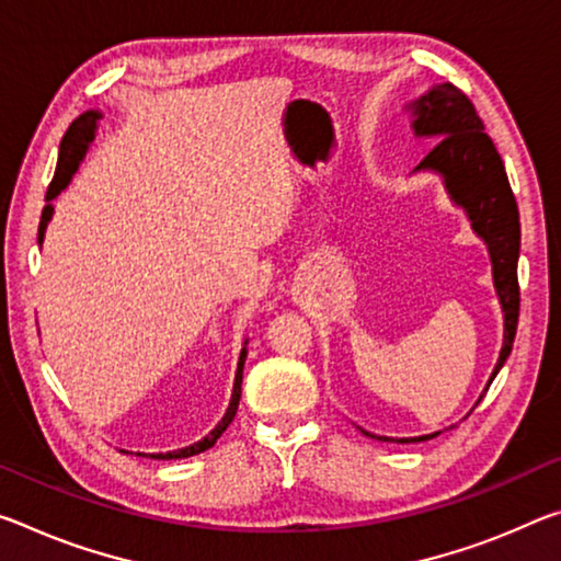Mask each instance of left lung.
<instances>
[{
  "label": "left lung",
  "mask_w": 561,
  "mask_h": 561,
  "mask_svg": "<svg viewBox=\"0 0 561 561\" xmlns=\"http://www.w3.org/2000/svg\"><path fill=\"white\" fill-rule=\"evenodd\" d=\"M407 110L412 114L414 137L434 141V147L416 164L414 172H432L442 176L449 199L467 211L474 234L486 244L489 260H492L494 289L504 312V340L500 359H496L492 377L484 387L486 392L504 367L506 357H510L519 322L517 262L522 232L517 199H514L510 180H506L502 157L496 152L494 141L489 139L484 122L479 119L474 104L469 102L465 92H459L449 82L434 84L420 100L409 102ZM482 397L477 399V404L482 402ZM362 434L379 442L409 444L434 439L442 432L404 439L379 437V434H371L367 430H362Z\"/></svg>",
  "instance_id": "left-lung-1"
}]
</instances>
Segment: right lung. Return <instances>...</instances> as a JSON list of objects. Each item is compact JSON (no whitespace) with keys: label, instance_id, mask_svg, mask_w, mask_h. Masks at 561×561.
<instances>
[{"label":"right lung","instance_id":"1","mask_svg":"<svg viewBox=\"0 0 561 561\" xmlns=\"http://www.w3.org/2000/svg\"><path fill=\"white\" fill-rule=\"evenodd\" d=\"M102 114L96 110H89L84 114H79V117L72 122V127L67 129L65 139H61L59 145V162H57V172H55V180H51L49 190H47V204H44L42 209V219H39V234H37V242H44V232H47V225L51 215H55V207H51V199L59 197V192H65L69 182H72L75 172L82 164V159L87 154L89 145H92L94 139V131H96V122H100ZM244 359H247V342L242 346V352H239V362H237V375H234V387H232V399H229V407L221 420L217 422L215 430H211L207 437L190 444V447L184 449H174V451H167V455H149L152 459H184V457H194L199 455V451L215 447V442L225 434V430L229 424H232L234 414H237V407H239V397H242V371H244ZM147 457V455H141Z\"/></svg>","mask_w":561,"mask_h":561}]
</instances>
